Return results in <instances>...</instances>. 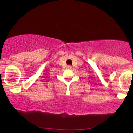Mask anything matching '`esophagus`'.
<instances>
[{
    "mask_svg": "<svg viewBox=\"0 0 133 133\" xmlns=\"http://www.w3.org/2000/svg\"><path fill=\"white\" fill-rule=\"evenodd\" d=\"M66 67H67V68H68V69H71L72 68V66H71V65H68Z\"/></svg>",
    "mask_w": 133,
    "mask_h": 133,
    "instance_id": "esophagus-1",
    "label": "esophagus"
}]
</instances>
